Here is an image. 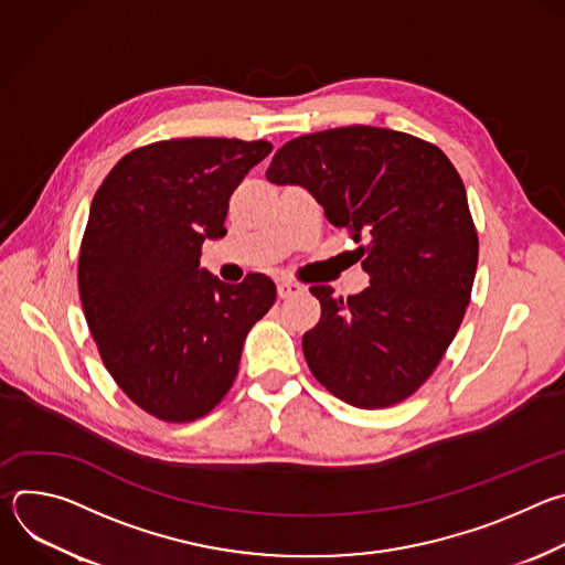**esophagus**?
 Listing matches in <instances>:
<instances>
[{
	"mask_svg": "<svg viewBox=\"0 0 565 565\" xmlns=\"http://www.w3.org/2000/svg\"><path fill=\"white\" fill-rule=\"evenodd\" d=\"M301 290H303V286L297 284V281H290V279H279V281H277V292H279L281 299L292 297V295H299Z\"/></svg>",
	"mask_w": 565,
	"mask_h": 565,
	"instance_id": "esophagus-1",
	"label": "esophagus"
}]
</instances>
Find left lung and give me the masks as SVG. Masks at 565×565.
<instances>
[{"label":"left lung","mask_w":565,"mask_h":565,"mask_svg":"<svg viewBox=\"0 0 565 565\" xmlns=\"http://www.w3.org/2000/svg\"><path fill=\"white\" fill-rule=\"evenodd\" d=\"M266 179L308 190L364 241L369 288L347 299L310 288L321 303L301 340L312 375L353 407L397 405L436 371L476 275L478 234L451 160L416 136L355 125L292 138Z\"/></svg>","instance_id":"left-lung-1"}]
</instances>
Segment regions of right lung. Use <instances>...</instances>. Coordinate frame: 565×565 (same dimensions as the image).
Instances as JSON below:
<instances>
[{"label":"right lung","mask_w":565,"mask_h":565,"mask_svg":"<svg viewBox=\"0 0 565 565\" xmlns=\"http://www.w3.org/2000/svg\"><path fill=\"white\" fill-rule=\"evenodd\" d=\"M270 151L268 140L151 142L122 156L92 201L79 299L107 371L153 418L210 414L275 303L266 275L232 286L199 268L203 241L225 234L232 192Z\"/></svg>","instance_id":"right-lung-1"}]
</instances>
